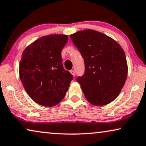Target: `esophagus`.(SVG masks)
Returning <instances> with one entry per match:
<instances>
[{
  "label": "esophagus",
  "mask_w": 146,
  "mask_h": 146,
  "mask_svg": "<svg viewBox=\"0 0 146 146\" xmlns=\"http://www.w3.org/2000/svg\"><path fill=\"white\" fill-rule=\"evenodd\" d=\"M70 72L73 75L74 77L75 76V72H74V70H70Z\"/></svg>",
  "instance_id": "34e87169"
}]
</instances>
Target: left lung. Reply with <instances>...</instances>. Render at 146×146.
<instances>
[{"label": "left lung", "mask_w": 146, "mask_h": 146, "mask_svg": "<svg viewBox=\"0 0 146 146\" xmlns=\"http://www.w3.org/2000/svg\"><path fill=\"white\" fill-rule=\"evenodd\" d=\"M84 60L85 72L76 80L91 104L101 106L115 100L125 84L128 65L125 54L117 41L92 29L70 35Z\"/></svg>", "instance_id": "left-lung-1"}]
</instances>
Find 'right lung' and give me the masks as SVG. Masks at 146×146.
Returning a JSON list of instances; mask_svg holds the SVG:
<instances>
[{
	"instance_id": "obj_1",
	"label": "right lung",
	"mask_w": 146,
	"mask_h": 146,
	"mask_svg": "<svg viewBox=\"0 0 146 146\" xmlns=\"http://www.w3.org/2000/svg\"><path fill=\"white\" fill-rule=\"evenodd\" d=\"M68 35L43 36L25 48L19 74L29 96L39 105L55 106L64 98L73 76L63 68L61 51Z\"/></svg>"
}]
</instances>
